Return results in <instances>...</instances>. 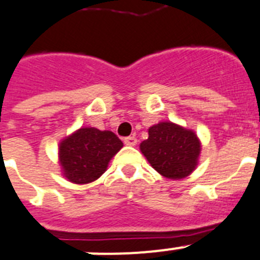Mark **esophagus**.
Masks as SVG:
<instances>
[{
    "instance_id": "esophagus-1",
    "label": "esophagus",
    "mask_w": 260,
    "mask_h": 260,
    "mask_svg": "<svg viewBox=\"0 0 260 260\" xmlns=\"http://www.w3.org/2000/svg\"><path fill=\"white\" fill-rule=\"evenodd\" d=\"M124 144L128 146H135L137 144V139L135 136H128L124 139Z\"/></svg>"
}]
</instances>
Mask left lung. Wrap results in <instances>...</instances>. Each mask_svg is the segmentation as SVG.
Segmentation results:
<instances>
[{
  "instance_id": "1",
  "label": "left lung",
  "mask_w": 260,
  "mask_h": 260,
  "mask_svg": "<svg viewBox=\"0 0 260 260\" xmlns=\"http://www.w3.org/2000/svg\"><path fill=\"white\" fill-rule=\"evenodd\" d=\"M140 149L161 175L182 179L195 170L202 148L195 132L165 121L149 128V137Z\"/></svg>"
}]
</instances>
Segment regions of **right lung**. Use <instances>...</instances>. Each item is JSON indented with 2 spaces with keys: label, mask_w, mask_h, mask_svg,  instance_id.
I'll use <instances>...</instances> for the list:
<instances>
[{
  "label": "right lung",
  "mask_w": 260,
  "mask_h": 260,
  "mask_svg": "<svg viewBox=\"0 0 260 260\" xmlns=\"http://www.w3.org/2000/svg\"><path fill=\"white\" fill-rule=\"evenodd\" d=\"M121 148L123 143L114 132L81 128L60 144L58 155L64 175L77 184L94 182Z\"/></svg>",
  "instance_id": "1"
}]
</instances>
